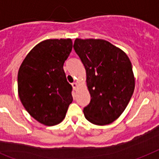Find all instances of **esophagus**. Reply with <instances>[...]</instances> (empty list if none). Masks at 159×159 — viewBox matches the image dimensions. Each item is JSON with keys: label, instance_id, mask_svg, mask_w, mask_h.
I'll list each match as a JSON object with an SVG mask.
<instances>
[{"label": "esophagus", "instance_id": "obj_1", "mask_svg": "<svg viewBox=\"0 0 159 159\" xmlns=\"http://www.w3.org/2000/svg\"><path fill=\"white\" fill-rule=\"evenodd\" d=\"M72 87H73V89H75V90H76L77 89H78V87H79V84H78V83H73V84H72Z\"/></svg>", "mask_w": 159, "mask_h": 159}]
</instances>
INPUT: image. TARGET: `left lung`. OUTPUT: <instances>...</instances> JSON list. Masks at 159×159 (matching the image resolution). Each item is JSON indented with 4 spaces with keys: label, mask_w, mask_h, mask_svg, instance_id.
Listing matches in <instances>:
<instances>
[{
    "label": "left lung",
    "mask_w": 159,
    "mask_h": 159,
    "mask_svg": "<svg viewBox=\"0 0 159 159\" xmlns=\"http://www.w3.org/2000/svg\"><path fill=\"white\" fill-rule=\"evenodd\" d=\"M74 48L86 70L91 102L84 109L87 120L103 126L116 120L135 89L131 61L121 48L102 39H78Z\"/></svg>",
    "instance_id": "1"
}]
</instances>
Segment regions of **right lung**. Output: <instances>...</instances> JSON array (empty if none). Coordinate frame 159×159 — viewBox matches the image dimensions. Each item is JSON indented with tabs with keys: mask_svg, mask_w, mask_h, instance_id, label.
I'll use <instances>...</instances> for the list:
<instances>
[{
	"mask_svg": "<svg viewBox=\"0 0 159 159\" xmlns=\"http://www.w3.org/2000/svg\"><path fill=\"white\" fill-rule=\"evenodd\" d=\"M72 46L70 38L43 40L27 53L18 70L19 99L31 117L45 126L60 124L73 101L63 70Z\"/></svg>",
	"mask_w": 159,
	"mask_h": 159,
	"instance_id": "obj_1",
	"label": "right lung"
}]
</instances>
